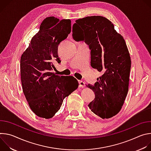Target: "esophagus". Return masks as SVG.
Returning <instances> with one entry per match:
<instances>
[{"instance_id": "esophagus-1", "label": "esophagus", "mask_w": 151, "mask_h": 151, "mask_svg": "<svg viewBox=\"0 0 151 151\" xmlns=\"http://www.w3.org/2000/svg\"><path fill=\"white\" fill-rule=\"evenodd\" d=\"M79 87L81 88H84L85 86V83L83 81H79Z\"/></svg>"}]
</instances>
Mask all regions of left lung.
<instances>
[{
	"instance_id": "left-lung-1",
	"label": "left lung",
	"mask_w": 151,
	"mask_h": 151,
	"mask_svg": "<svg viewBox=\"0 0 151 151\" xmlns=\"http://www.w3.org/2000/svg\"><path fill=\"white\" fill-rule=\"evenodd\" d=\"M75 22L73 39L89 45L91 66L103 73L94 85H87L95 93L88 106L102 119L111 118L121 109L128 91L132 63L125 41L105 17H87Z\"/></svg>"
}]
</instances>
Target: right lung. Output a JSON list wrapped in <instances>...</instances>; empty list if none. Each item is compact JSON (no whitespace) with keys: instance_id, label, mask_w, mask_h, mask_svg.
Instances as JSON below:
<instances>
[{"instance_id":"add662e5","label":"right lung","mask_w":151,"mask_h":151,"mask_svg":"<svg viewBox=\"0 0 151 151\" xmlns=\"http://www.w3.org/2000/svg\"><path fill=\"white\" fill-rule=\"evenodd\" d=\"M70 32V19L47 17L21 57L23 91L30 109L39 117L52 118L64 98L78 87V82L73 76L52 72L55 69L54 63L61 62L58 45Z\"/></svg>"}]
</instances>
